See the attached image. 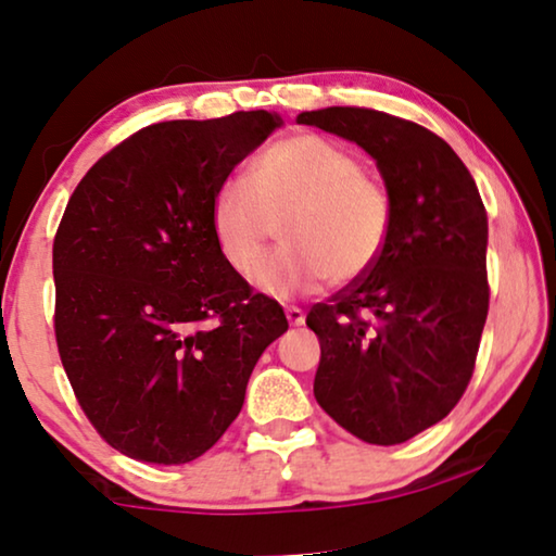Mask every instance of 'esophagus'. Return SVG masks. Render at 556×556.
I'll list each match as a JSON object with an SVG mask.
<instances>
[{
	"instance_id": "esophagus-1",
	"label": "esophagus",
	"mask_w": 556,
	"mask_h": 556,
	"mask_svg": "<svg viewBox=\"0 0 556 556\" xmlns=\"http://www.w3.org/2000/svg\"><path fill=\"white\" fill-rule=\"evenodd\" d=\"M285 312H287V319H289V325H292V327H302V325H304V309H300V306L289 304Z\"/></svg>"
}]
</instances>
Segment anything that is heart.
I'll return each instance as SVG.
<instances>
[{"label": "heart", "mask_w": 556, "mask_h": 556, "mask_svg": "<svg viewBox=\"0 0 556 556\" xmlns=\"http://www.w3.org/2000/svg\"><path fill=\"white\" fill-rule=\"evenodd\" d=\"M250 186L225 181L212 197V235L239 277L287 296L317 281L346 285L375 267L392 229V199L350 149L294 135L256 156ZM286 247L263 266L274 225ZM265 271H261V267Z\"/></svg>", "instance_id": "heart-1"}]
</instances>
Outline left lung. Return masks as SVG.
Returning a JSON list of instances; mask_svg holds the SVG:
<instances>
[{"label":"left lung","instance_id":"1","mask_svg":"<svg viewBox=\"0 0 556 556\" xmlns=\"http://www.w3.org/2000/svg\"><path fill=\"white\" fill-rule=\"evenodd\" d=\"M300 124L359 144L392 199V229L367 275L306 314L321 359L314 396L369 444H402L467 389L490 309L486 210L454 149L419 124L364 106Z\"/></svg>","mask_w":556,"mask_h":556}]
</instances>
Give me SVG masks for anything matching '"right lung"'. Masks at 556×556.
Returning <instances> with one entry per match:
<instances>
[{"label":"right lung","mask_w":556,"mask_h":556,"mask_svg":"<svg viewBox=\"0 0 556 556\" xmlns=\"http://www.w3.org/2000/svg\"><path fill=\"white\" fill-rule=\"evenodd\" d=\"M277 127L264 110L152 124L70 197L52 250L56 346L87 419L131 459L202 457L289 327L225 262L210 219L214 192Z\"/></svg>","instance_id":"right-lung-1"}]
</instances>
